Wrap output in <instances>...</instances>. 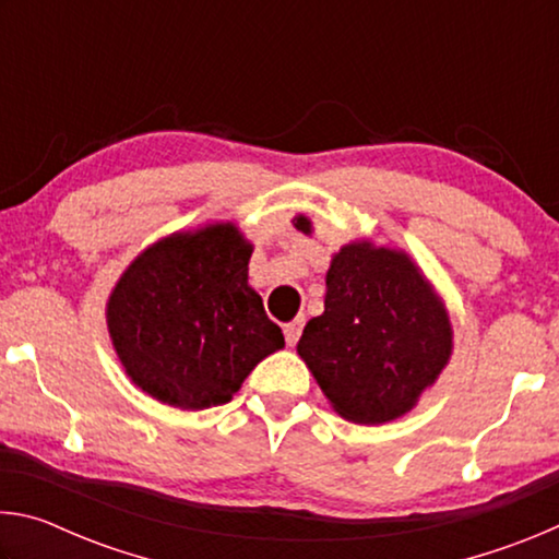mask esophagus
<instances>
[{
  "instance_id": "1",
  "label": "esophagus",
  "mask_w": 559,
  "mask_h": 559,
  "mask_svg": "<svg viewBox=\"0 0 559 559\" xmlns=\"http://www.w3.org/2000/svg\"><path fill=\"white\" fill-rule=\"evenodd\" d=\"M300 330H302V320H300V318H298V320H290V323L283 325V335H286V343H288L290 347L298 343Z\"/></svg>"
}]
</instances>
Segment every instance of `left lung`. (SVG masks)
<instances>
[{"instance_id": "8db88e82", "label": "left lung", "mask_w": 559, "mask_h": 559, "mask_svg": "<svg viewBox=\"0 0 559 559\" xmlns=\"http://www.w3.org/2000/svg\"><path fill=\"white\" fill-rule=\"evenodd\" d=\"M296 229L310 234L306 216ZM323 316L298 340L333 409L384 424L412 409L451 357V323L429 281L404 251L355 241L333 257Z\"/></svg>"}]
</instances>
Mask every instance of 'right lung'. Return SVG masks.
Masks as SVG:
<instances>
[{"mask_svg":"<svg viewBox=\"0 0 559 559\" xmlns=\"http://www.w3.org/2000/svg\"><path fill=\"white\" fill-rule=\"evenodd\" d=\"M251 251L234 224H212L130 263L110 293L108 330L140 390L177 409H210L286 345L249 286Z\"/></svg>","mask_w":559,"mask_h":559,"instance_id":"obj_1","label":"right lung"}]
</instances>
